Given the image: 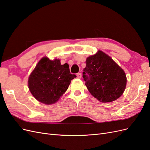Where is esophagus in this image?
I'll return each instance as SVG.
<instances>
[{
    "instance_id": "obj_1",
    "label": "esophagus",
    "mask_w": 150,
    "mask_h": 150,
    "mask_svg": "<svg viewBox=\"0 0 150 150\" xmlns=\"http://www.w3.org/2000/svg\"><path fill=\"white\" fill-rule=\"evenodd\" d=\"M81 76H82V74H81V72H79V73L77 74V77H78V78H81Z\"/></svg>"
}]
</instances>
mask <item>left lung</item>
I'll return each mask as SVG.
<instances>
[{"mask_svg": "<svg viewBox=\"0 0 150 150\" xmlns=\"http://www.w3.org/2000/svg\"><path fill=\"white\" fill-rule=\"evenodd\" d=\"M83 78L90 93L99 101H115L123 93L126 85L124 71L103 52L99 51L86 61Z\"/></svg>", "mask_w": 150, "mask_h": 150, "instance_id": "obj_1", "label": "left lung"}]
</instances>
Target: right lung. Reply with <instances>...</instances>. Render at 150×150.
<instances>
[{"label": "right lung", "instance_id": "1", "mask_svg": "<svg viewBox=\"0 0 150 150\" xmlns=\"http://www.w3.org/2000/svg\"><path fill=\"white\" fill-rule=\"evenodd\" d=\"M75 74H71L67 63L43 57L30 74L28 86L30 93L39 101L46 104L55 103L67 89Z\"/></svg>", "mask_w": 150, "mask_h": 150}]
</instances>
